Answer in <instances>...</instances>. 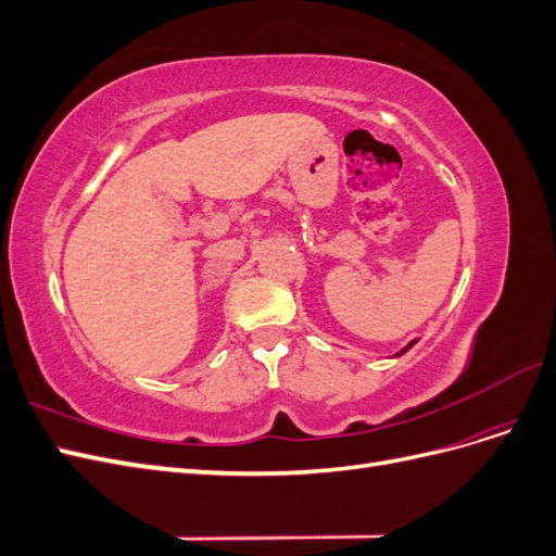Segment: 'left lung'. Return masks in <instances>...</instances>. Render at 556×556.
<instances>
[{"mask_svg": "<svg viewBox=\"0 0 556 556\" xmlns=\"http://www.w3.org/2000/svg\"><path fill=\"white\" fill-rule=\"evenodd\" d=\"M415 343H417V341H410V343H408V345H406V348H403V350H401V352H396V357H401V355H403V352H408V350H410V348H413V345H415Z\"/></svg>", "mask_w": 556, "mask_h": 556, "instance_id": "1", "label": "left lung"}]
</instances>
